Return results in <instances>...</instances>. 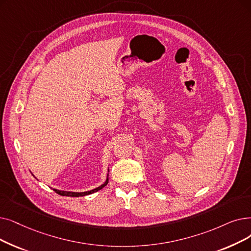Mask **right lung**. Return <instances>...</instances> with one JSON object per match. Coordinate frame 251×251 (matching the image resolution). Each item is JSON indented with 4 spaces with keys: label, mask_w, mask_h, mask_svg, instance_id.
Segmentation results:
<instances>
[{
    "label": "right lung",
    "mask_w": 251,
    "mask_h": 251,
    "mask_svg": "<svg viewBox=\"0 0 251 251\" xmlns=\"http://www.w3.org/2000/svg\"><path fill=\"white\" fill-rule=\"evenodd\" d=\"M107 182H108V177L106 178V181H105L103 184H101L100 187L96 188V189H94V190H91V191H88V192H83V193L65 192V191H59V190H55V189H54V191H55V193H57L58 195H61V196H68V197H80V196H86V195H90V194H92V193H94V192H97V191L101 190L102 188H104V187L106 186Z\"/></svg>",
    "instance_id": "right-lung-1"
}]
</instances>
